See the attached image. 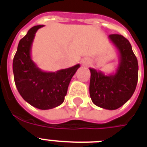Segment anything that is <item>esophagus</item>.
<instances>
[{
  "mask_svg": "<svg viewBox=\"0 0 147 147\" xmlns=\"http://www.w3.org/2000/svg\"><path fill=\"white\" fill-rule=\"evenodd\" d=\"M87 62H88L87 60H85V61H83L82 63H83V64H86V63H87Z\"/></svg>",
  "mask_w": 147,
  "mask_h": 147,
  "instance_id": "obj_1",
  "label": "esophagus"
}]
</instances>
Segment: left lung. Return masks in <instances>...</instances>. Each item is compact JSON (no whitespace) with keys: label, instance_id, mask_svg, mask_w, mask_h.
Returning <instances> with one entry per match:
<instances>
[{"label":"left lung","instance_id":"8db88e82","mask_svg":"<svg viewBox=\"0 0 147 147\" xmlns=\"http://www.w3.org/2000/svg\"><path fill=\"white\" fill-rule=\"evenodd\" d=\"M108 38L118 50V66L114 73L110 75L89 69V92L94 105L105 109L115 110L124 105L136 89L138 62L130 42L125 37L111 34Z\"/></svg>","mask_w":147,"mask_h":147}]
</instances>
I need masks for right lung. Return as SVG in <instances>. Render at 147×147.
Returning <instances> with one entry per match:
<instances>
[{"instance_id": "1", "label": "right lung", "mask_w": 147, "mask_h": 147, "mask_svg": "<svg viewBox=\"0 0 147 147\" xmlns=\"http://www.w3.org/2000/svg\"><path fill=\"white\" fill-rule=\"evenodd\" d=\"M42 26H33L20 40L13 60V72L15 85L22 98L33 107L48 110L63 103L70 81L80 65L47 72L35 64L31 59V48L36 31Z\"/></svg>"}]
</instances>
